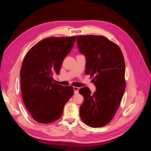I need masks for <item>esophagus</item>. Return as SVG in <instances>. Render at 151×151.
Returning <instances> with one entry per match:
<instances>
[{
	"label": "esophagus",
	"mask_w": 151,
	"mask_h": 151,
	"mask_svg": "<svg viewBox=\"0 0 151 151\" xmlns=\"http://www.w3.org/2000/svg\"><path fill=\"white\" fill-rule=\"evenodd\" d=\"M73 89H74V92L75 94H78L79 88H78V87H74V88H73Z\"/></svg>",
	"instance_id": "34e87169"
}]
</instances>
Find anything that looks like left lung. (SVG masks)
<instances>
[{
    "label": "left lung",
    "mask_w": 151,
    "mask_h": 151,
    "mask_svg": "<svg viewBox=\"0 0 151 151\" xmlns=\"http://www.w3.org/2000/svg\"><path fill=\"white\" fill-rule=\"evenodd\" d=\"M77 45L86 57L85 74L95 76L96 89L94 93L88 87L79 89L84 97L80 116L89 127H103L115 115L125 92L124 58L119 47L103 36H79Z\"/></svg>",
    "instance_id": "8db88e82"
}]
</instances>
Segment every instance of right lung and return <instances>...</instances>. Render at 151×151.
<instances>
[{"label":"right lung","mask_w":151,"mask_h":151,"mask_svg":"<svg viewBox=\"0 0 151 151\" xmlns=\"http://www.w3.org/2000/svg\"><path fill=\"white\" fill-rule=\"evenodd\" d=\"M77 36L50 37L36 43L26 53L21 68V88L25 106L34 119L50 123L60 118L64 105L74 94L72 86L53 82L74 47Z\"/></svg>","instance_id":"obj_1"}]
</instances>
